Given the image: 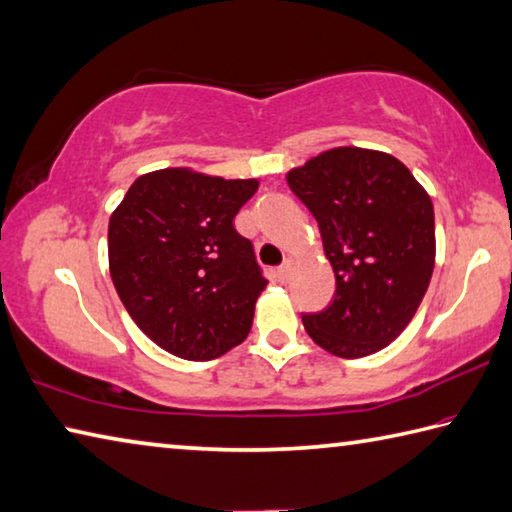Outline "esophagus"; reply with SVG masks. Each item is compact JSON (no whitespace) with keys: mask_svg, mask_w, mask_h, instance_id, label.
Instances as JSON below:
<instances>
[{"mask_svg":"<svg viewBox=\"0 0 512 512\" xmlns=\"http://www.w3.org/2000/svg\"><path fill=\"white\" fill-rule=\"evenodd\" d=\"M293 273V262L288 259V262H284L280 268H277V277H280V282H288V277H291Z\"/></svg>","mask_w":512,"mask_h":512,"instance_id":"1","label":"esophagus"}]
</instances>
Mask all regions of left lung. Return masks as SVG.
Listing matches in <instances>:
<instances>
[{"mask_svg": "<svg viewBox=\"0 0 512 512\" xmlns=\"http://www.w3.org/2000/svg\"><path fill=\"white\" fill-rule=\"evenodd\" d=\"M286 183L320 226L336 295L302 315L315 345L365 358L401 336L421 306L436 259L434 206L396 156L333 147L286 172Z\"/></svg>", "mask_w": 512, "mask_h": 512, "instance_id": "obj_1", "label": "left lung"}]
</instances>
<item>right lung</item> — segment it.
Masks as SVG:
<instances>
[{
	"label": "right lung",
	"instance_id": "1",
	"mask_svg": "<svg viewBox=\"0 0 512 512\" xmlns=\"http://www.w3.org/2000/svg\"><path fill=\"white\" fill-rule=\"evenodd\" d=\"M257 179L165 167L132 183L109 217V273L147 338L183 360L241 345L266 280L232 226Z\"/></svg>",
	"mask_w": 512,
	"mask_h": 512
}]
</instances>
